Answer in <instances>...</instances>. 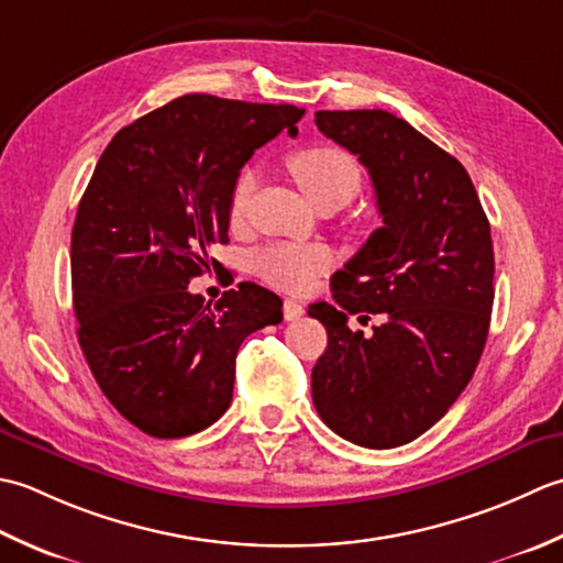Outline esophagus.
Masks as SVG:
<instances>
[{
  "label": "esophagus",
  "mask_w": 563,
  "mask_h": 563,
  "mask_svg": "<svg viewBox=\"0 0 563 563\" xmlns=\"http://www.w3.org/2000/svg\"><path fill=\"white\" fill-rule=\"evenodd\" d=\"M306 313V308L298 303V301H294V298H286L284 301V318L286 320H298Z\"/></svg>",
  "instance_id": "1"
}]
</instances>
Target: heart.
<instances>
[{
    "label": "heart",
    "instance_id": "heart-1",
    "mask_svg": "<svg viewBox=\"0 0 563 563\" xmlns=\"http://www.w3.org/2000/svg\"><path fill=\"white\" fill-rule=\"evenodd\" d=\"M289 169L298 187L316 206L347 203L362 187V167L347 151L335 145H313L298 151L289 159ZM255 189L252 169H243L228 199L231 223L245 218L250 194ZM332 265V252L318 243H274L252 255V269L267 284L282 291L301 294L311 289L316 277L325 274Z\"/></svg>",
    "mask_w": 563,
    "mask_h": 563
}]
</instances>
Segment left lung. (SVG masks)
<instances>
[{"instance_id": "obj_1", "label": "left lung", "mask_w": 563, "mask_h": 563, "mask_svg": "<svg viewBox=\"0 0 563 563\" xmlns=\"http://www.w3.org/2000/svg\"><path fill=\"white\" fill-rule=\"evenodd\" d=\"M318 131L369 169L384 225L345 269L332 298L308 308L328 330L313 374L325 426L360 446L420 438L472 382L493 308V243L472 177L456 157L382 109L316 111ZM382 312L372 336L346 316Z\"/></svg>"}]
</instances>
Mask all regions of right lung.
Listing matches in <instances>:
<instances>
[{
  "label": "right lung",
  "mask_w": 563,
  "mask_h": 563,
  "mask_svg": "<svg viewBox=\"0 0 563 563\" xmlns=\"http://www.w3.org/2000/svg\"><path fill=\"white\" fill-rule=\"evenodd\" d=\"M303 109L185 95L125 125L101 153L73 225L77 338L121 416L187 438L231 406L243 340L282 323V298L243 282L216 306L187 286L228 243V199L252 153Z\"/></svg>",
  "instance_id": "add662e5"
}]
</instances>
